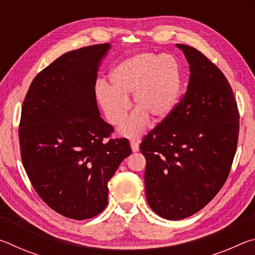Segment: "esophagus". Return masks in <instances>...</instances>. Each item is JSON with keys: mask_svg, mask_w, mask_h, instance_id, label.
<instances>
[{"mask_svg": "<svg viewBox=\"0 0 255 255\" xmlns=\"http://www.w3.org/2000/svg\"><path fill=\"white\" fill-rule=\"evenodd\" d=\"M130 146H131L132 152H138V149H139V144H138L136 140H131L130 141Z\"/></svg>", "mask_w": 255, "mask_h": 255, "instance_id": "obj_1", "label": "esophagus"}]
</instances>
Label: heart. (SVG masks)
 <instances>
[{
	"label": "heart",
	"mask_w": 255,
	"mask_h": 255,
	"mask_svg": "<svg viewBox=\"0 0 255 255\" xmlns=\"http://www.w3.org/2000/svg\"><path fill=\"white\" fill-rule=\"evenodd\" d=\"M112 89L102 85L98 100L111 125L126 122L133 94L137 110L122 129L125 136L136 137L148 122L165 118L174 109L182 85L180 65L170 55L139 54L124 60L110 73Z\"/></svg>",
	"instance_id": "obj_1"
}]
</instances>
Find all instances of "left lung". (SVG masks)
Here are the masks:
<instances>
[{
  "mask_svg": "<svg viewBox=\"0 0 255 255\" xmlns=\"http://www.w3.org/2000/svg\"><path fill=\"white\" fill-rule=\"evenodd\" d=\"M178 47L191 72L187 90L140 144L147 202L171 221L198 213L219 192L231 172L240 131L237 102L223 72L198 49Z\"/></svg>",
  "mask_w": 255,
  "mask_h": 255,
  "instance_id": "8db88e82",
  "label": "left lung"
}]
</instances>
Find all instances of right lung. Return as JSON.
<instances>
[{"instance_id": "add662e5", "label": "right lung", "mask_w": 255, "mask_h": 255, "mask_svg": "<svg viewBox=\"0 0 255 255\" xmlns=\"http://www.w3.org/2000/svg\"><path fill=\"white\" fill-rule=\"evenodd\" d=\"M106 44L72 50L34 77L19 124L24 170L42 200L64 217L93 218L108 204V182L131 154L127 138L99 116L97 71Z\"/></svg>"}]
</instances>
